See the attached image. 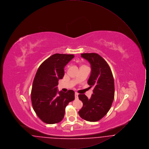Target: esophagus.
Masks as SVG:
<instances>
[{
    "mask_svg": "<svg viewBox=\"0 0 149 149\" xmlns=\"http://www.w3.org/2000/svg\"><path fill=\"white\" fill-rule=\"evenodd\" d=\"M75 99H78V93H77V92L75 93Z\"/></svg>",
    "mask_w": 149,
    "mask_h": 149,
    "instance_id": "obj_1",
    "label": "esophagus"
}]
</instances>
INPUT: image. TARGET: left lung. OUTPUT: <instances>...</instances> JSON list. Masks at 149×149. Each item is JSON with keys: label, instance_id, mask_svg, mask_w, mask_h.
Here are the masks:
<instances>
[{"label": "left lung", "instance_id": "1", "mask_svg": "<svg viewBox=\"0 0 149 149\" xmlns=\"http://www.w3.org/2000/svg\"><path fill=\"white\" fill-rule=\"evenodd\" d=\"M81 56L91 65L92 71L88 84L94 87L90 99L85 94H79L83 106L79 111L81 118L89 122L102 119L112 106L114 97V83L113 74L106 61L95 53H84Z\"/></svg>", "mask_w": 149, "mask_h": 149}]
</instances>
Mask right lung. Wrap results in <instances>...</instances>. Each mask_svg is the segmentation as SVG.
Listing matches in <instances>:
<instances>
[{"label": "right lung", "instance_id": "add662e5", "mask_svg": "<svg viewBox=\"0 0 149 149\" xmlns=\"http://www.w3.org/2000/svg\"><path fill=\"white\" fill-rule=\"evenodd\" d=\"M74 55L55 54L39 66L31 91L33 108L39 118L47 124H55L64 118L65 108L75 99V92H57L59 79L63 78L64 67Z\"/></svg>", "mask_w": 149, "mask_h": 149}]
</instances>
